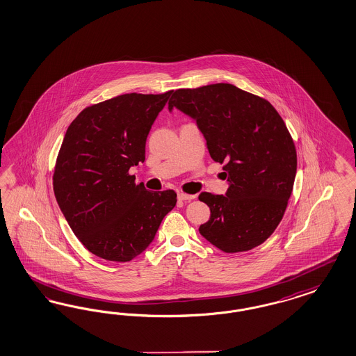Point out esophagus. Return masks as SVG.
<instances>
[{"mask_svg": "<svg viewBox=\"0 0 356 356\" xmlns=\"http://www.w3.org/2000/svg\"><path fill=\"white\" fill-rule=\"evenodd\" d=\"M177 198L180 200V201H191V200H195L196 198V196L195 195H185V193H179L177 195Z\"/></svg>", "mask_w": 356, "mask_h": 356, "instance_id": "esophagus-1", "label": "esophagus"}]
</instances>
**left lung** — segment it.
Masks as SVG:
<instances>
[{
  "mask_svg": "<svg viewBox=\"0 0 356 356\" xmlns=\"http://www.w3.org/2000/svg\"><path fill=\"white\" fill-rule=\"evenodd\" d=\"M172 109L196 121L230 183L225 195L200 193L210 218L198 232L223 252L261 245L282 221L297 171L282 117L267 99L225 83L177 89L168 102Z\"/></svg>",
  "mask_w": 356,
  "mask_h": 356,
  "instance_id": "1",
  "label": "left lung"
}]
</instances>
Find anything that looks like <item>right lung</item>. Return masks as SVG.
<instances>
[{
  "label": "right lung",
  "instance_id": "obj_1",
  "mask_svg": "<svg viewBox=\"0 0 356 356\" xmlns=\"http://www.w3.org/2000/svg\"><path fill=\"white\" fill-rule=\"evenodd\" d=\"M171 93H129L92 105L64 135L54 192L74 235L98 258L140 255L176 205L171 189L149 192L129 175L146 159L148 133Z\"/></svg>",
  "mask_w": 356,
  "mask_h": 356
}]
</instances>
